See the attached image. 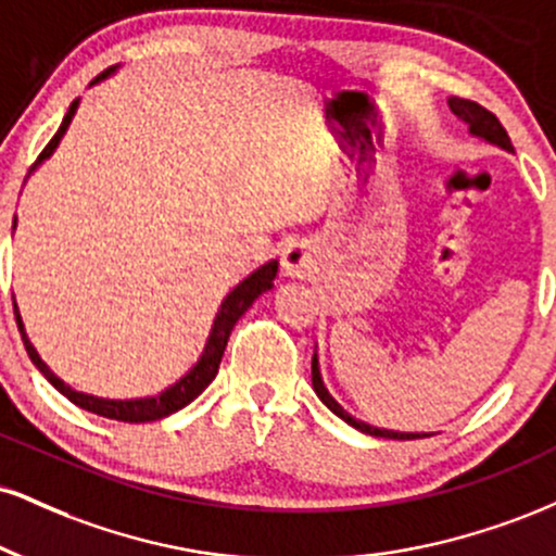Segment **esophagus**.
Segmentation results:
<instances>
[{
    "mask_svg": "<svg viewBox=\"0 0 556 556\" xmlns=\"http://www.w3.org/2000/svg\"><path fill=\"white\" fill-rule=\"evenodd\" d=\"M313 264H316V251H313V245L307 243V240H292V243L285 245L282 251L285 274H290V277H303V274L313 269Z\"/></svg>",
    "mask_w": 556,
    "mask_h": 556,
    "instance_id": "obj_1",
    "label": "esophagus"
}]
</instances>
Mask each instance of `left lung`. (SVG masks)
Listing matches in <instances>:
<instances>
[{
  "label": "left lung",
  "mask_w": 556,
  "mask_h": 556,
  "mask_svg": "<svg viewBox=\"0 0 556 556\" xmlns=\"http://www.w3.org/2000/svg\"><path fill=\"white\" fill-rule=\"evenodd\" d=\"M447 105H451V111L456 113V116L460 118L464 124H469V131L473 134V137H481L486 139V142L503 147V150L513 152V144H510V137H507L505 126L500 124V118L494 116L492 111H486L484 105L473 103V100H464V98H451L447 100ZM313 388H316L318 399L324 401L329 409L337 414V417H342L346 425L357 427L359 432H367V434H376V438H388V440H417V438H430L427 432H393V430H380V427H370L365 422H359V419H354L352 414H346L342 406L333 401V396L329 391H326L324 380H320V370H318V359L316 354H313Z\"/></svg>",
  "instance_id": "left-lung-1"
}]
</instances>
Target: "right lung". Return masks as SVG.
<instances>
[{
  "label": "right lung",
  "mask_w": 556,
  "mask_h": 556,
  "mask_svg": "<svg viewBox=\"0 0 556 556\" xmlns=\"http://www.w3.org/2000/svg\"><path fill=\"white\" fill-rule=\"evenodd\" d=\"M111 72H113V66H111V70H105L103 75H98L96 83H98V79L109 77ZM75 111H77V100H72V105H70V111H66L62 126H59V131L53 134L51 142L43 147V152H41V155H38L36 163H33V168H36L38 163H43V160L49 157L53 150H56L59 139L64 137L66 126H70L72 116H75ZM277 269H279L277 261H269V264H264V266H261V269L253 271L251 277H245L243 282H240L236 290H232L230 295L223 300V305H219V311H217V318H214L210 339H206L202 359H199V363L193 365L191 370L186 372V376L180 378L176 386L165 388V391L157 393V396L131 399V401H111V399H98V396H87V393H79V391H75V388L66 386L64 380H59L56 376H53L49 367H46L43 359L38 357V352L33 350L28 333H25V329H23V320H20L17 305H15L17 329H20V337H23L25 352H28V357L33 359V365H36L38 370L43 372V378L49 380V383L56 388L59 393H64V396L70 399L72 404H77L79 409H87V412L98 414V417H105V419H116V422H129V425L155 422V419H163V417H168V414H173V412L184 409L186 404H191V401L197 399L199 393H202L204 388L212 383L214 376H217V370H219V363H223V354H225L227 339H230L232 326L238 324V318L243 316L245 311H249V307L253 305V300H256L261 292L271 290L274 277H277Z\"/></svg>",
  "instance_id": "add662e5"
}]
</instances>
